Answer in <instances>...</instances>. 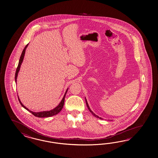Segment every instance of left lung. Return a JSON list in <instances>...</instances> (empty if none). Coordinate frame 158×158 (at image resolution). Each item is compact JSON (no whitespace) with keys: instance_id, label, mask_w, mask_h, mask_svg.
<instances>
[{"instance_id":"left-lung-1","label":"left lung","mask_w":158,"mask_h":158,"mask_svg":"<svg viewBox=\"0 0 158 158\" xmlns=\"http://www.w3.org/2000/svg\"><path fill=\"white\" fill-rule=\"evenodd\" d=\"M85 99V102H86V104H87V108H88V109L89 110V111L91 112V114H93V115H94V116H95L96 118H99L100 119H102V118H101L100 117H99L98 116L96 115V114H95L94 112H93L91 110V109H90V108L89 107V104H88V103H87V101L86 100V99Z\"/></svg>"}]
</instances>
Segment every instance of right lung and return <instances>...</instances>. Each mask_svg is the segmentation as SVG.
<instances>
[{
	"label": "right lung",
	"instance_id": "obj_1",
	"mask_svg": "<svg viewBox=\"0 0 158 158\" xmlns=\"http://www.w3.org/2000/svg\"><path fill=\"white\" fill-rule=\"evenodd\" d=\"M28 44H27V45L26 46V47H24V50H23L22 53L21 54V56H20V58L19 62V64L18 65V67L16 69V71L15 73V81L16 82V79H17V76H18V73H19V71L20 68V65L22 64V63L23 62V59H24V54H25V52H26V50L27 48V46H28ZM68 91V89H67L66 91H65V94L63 96V99H62V101L60 102V103L59 104L57 107L54 108L53 110H50V111H42V112H34L31 111L30 110H29L24 105H23L22 102H20L19 98H18V99L20 103L22 105V106L25 109H26L27 111L30 112L31 114L32 115L36 116V117H38V118H47V117H50V116H52L55 115L56 114H58V113L60 111L62 110V108L63 107V106H64V99H65V94Z\"/></svg>",
	"mask_w": 158,
	"mask_h": 158
}]
</instances>
